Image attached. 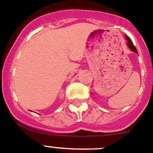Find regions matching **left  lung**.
I'll use <instances>...</instances> for the list:
<instances>
[{"mask_svg": "<svg viewBox=\"0 0 153 153\" xmlns=\"http://www.w3.org/2000/svg\"><path fill=\"white\" fill-rule=\"evenodd\" d=\"M126 41H127V45H128V47H129V49H130L132 52H135V53H138L136 48L135 47V46H134L133 44H132L131 39L127 36V35H126Z\"/></svg>", "mask_w": 153, "mask_h": 153, "instance_id": "obj_1", "label": "left lung"}]
</instances>
